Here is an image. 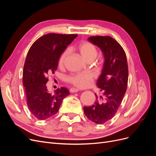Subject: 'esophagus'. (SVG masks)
Returning <instances> with one entry per match:
<instances>
[{
	"instance_id": "obj_1",
	"label": "esophagus",
	"mask_w": 156,
	"mask_h": 156,
	"mask_svg": "<svg viewBox=\"0 0 156 156\" xmlns=\"http://www.w3.org/2000/svg\"><path fill=\"white\" fill-rule=\"evenodd\" d=\"M69 91H70V92H72V93H75V92H79V89H77V88H70Z\"/></svg>"
}]
</instances>
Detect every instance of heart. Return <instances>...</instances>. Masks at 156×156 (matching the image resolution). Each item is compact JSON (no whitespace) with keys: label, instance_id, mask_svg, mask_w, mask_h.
I'll list each match as a JSON object with an SVG mask.
<instances>
[{"label":"heart","instance_id":"1","mask_svg":"<svg viewBox=\"0 0 156 156\" xmlns=\"http://www.w3.org/2000/svg\"><path fill=\"white\" fill-rule=\"evenodd\" d=\"M77 49L84 59L88 62H92L96 58L98 55L96 47L89 41L82 42L77 46ZM68 55V49H66L62 52L58 59L59 66H62L64 64ZM67 81L79 88H87L92 86L94 83V77L91 73H81L70 75L67 77Z\"/></svg>","mask_w":156,"mask_h":156}]
</instances>
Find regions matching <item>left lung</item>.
I'll list each match as a JSON object with an SVG mask.
<instances>
[{
  "label": "left lung",
  "instance_id": "left-lung-1",
  "mask_svg": "<svg viewBox=\"0 0 156 156\" xmlns=\"http://www.w3.org/2000/svg\"><path fill=\"white\" fill-rule=\"evenodd\" d=\"M100 48L104 56V63L97 86L102 96L96 97L94 104L84 107V112L89 120L98 124L112 119L118 111L126 92L128 67L124 49L110 36H92L88 38Z\"/></svg>",
  "mask_w": 156,
  "mask_h": 156
}]
</instances>
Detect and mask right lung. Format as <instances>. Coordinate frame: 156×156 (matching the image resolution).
I'll list each match as a JSON object with an SVG mask.
<instances>
[{"label": "right lung", "mask_w": 156, "mask_h": 156, "mask_svg": "<svg viewBox=\"0 0 156 156\" xmlns=\"http://www.w3.org/2000/svg\"><path fill=\"white\" fill-rule=\"evenodd\" d=\"M77 36L50 33L37 39L28 52L23 82L28 107L37 119L44 120L54 116L64 99L69 94L65 87L57 88L51 94L46 83L48 75L57 69L60 55Z\"/></svg>", "instance_id": "add662e5"}]
</instances>
